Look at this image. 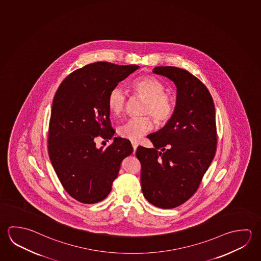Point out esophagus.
<instances>
[{
	"label": "esophagus",
	"instance_id": "esophagus-1",
	"mask_svg": "<svg viewBox=\"0 0 261 261\" xmlns=\"http://www.w3.org/2000/svg\"><path fill=\"white\" fill-rule=\"evenodd\" d=\"M132 146L133 148H134V151L137 150V146H138V144H137V142H132Z\"/></svg>",
	"mask_w": 261,
	"mask_h": 261
}]
</instances>
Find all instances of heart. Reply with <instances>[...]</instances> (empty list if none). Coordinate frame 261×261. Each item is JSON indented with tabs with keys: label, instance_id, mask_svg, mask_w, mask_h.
I'll list each match as a JSON object with an SVG mask.
<instances>
[{
	"label": "heart",
	"instance_id": "heart-1",
	"mask_svg": "<svg viewBox=\"0 0 261 261\" xmlns=\"http://www.w3.org/2000/svg\"><path fill=\"white\" fill-rule=\"evenodd\" d=\"M135 94L145 98L142 106V115L145 116L129 119L118 128L121 137L131 141H137L142 136L153 127V120L158 124L169 123L175 114L173 97L165 92V85L153 75H144L136 79L132 83ZM128 103V95L121 86H115L108 95V106L115 115L123 114Z\"/></svg>",
	"mask_w": 261,
	"mask_h": 261
}]
</instances>
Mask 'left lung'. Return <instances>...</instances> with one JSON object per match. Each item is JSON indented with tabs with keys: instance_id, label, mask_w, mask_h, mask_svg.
Here are the masks:
<instances>
[{
	"instance_id": "1",
	"label": "left lung",
	"mask_w": 261,
	"mask_h": 261,
	"mask_svg": "<svg viewBox=\"0 0 261 261\" xmlns=\"http://www.w3.org/2000/svg\"><path fill=\"white\" fill-rule=\"evenodd\" d=\"M153 72L175 83L176 109L164 128L147 136L154 147L138 146L137 158L145 198L156 207L171 209L197 192L215 158V103L205 85L186 69L155 67Z\"/></svg>"
}]
</instances>
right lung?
<instances>
[{
    "mask_svg": "<svg viewBox=\"0 0 261 261\" xmlns=\"http://www.w3.org/2000/svg\"><path fill=\"white\" fill-rule=\"evenodd\" d=\"M137 69V65L110 62L88 64L69 74L56 92L47 150L65 191L80 202L92 204L106 199L122 161L133 153L128 139L115 137L106 148H97L95 140L114 137L109 92Z\"/></svg>",
    "mask_w": 261,
    "mask_h": 261,
    "instance_id": "add662e5",
    "label": "right lung"
}]
</instances>
